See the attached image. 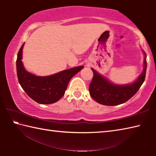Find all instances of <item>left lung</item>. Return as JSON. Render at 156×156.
<instances>
[{
	"mask_svg": "<svg viewBox=\"0 0 156 156\" xmlns=\"http://www.w3.org/2000/svg\"><path fill=\"white\" fill-rule=\"evenodd\" d=\"M144 62V70L137 80L133 84L126 85H116L111 83L103 76L91 69L94 76L89 89L92 98L100 104L108 106L118 105L127 101L137 93L144 81L147 66L146 54Z\"/></svg>",
	"mask_w": 156,
	"mask_h": 156,
	"instance_id": "left-lung-1",
	"label": "left lung"
}]
</instances>
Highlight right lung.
<instances>
[{"instance_id": "right-lung-1", "label": "right lung", "mask_w": 156, "mask_h": 156, "mask_svg": "<svg viewBox=\"0 0 156 156\" xmlns=\"http://www.w3.org/2000/svg\"><path fill=\"white\" fill-rule=\"evenodd\" d=\"M24 43L18 51L16 71L18 82L26 94L34 101L49 105L57 102L64 96L70 79L83 68L79 66L49 76H34L25 69L21 61Z\"/></svg>"}]
</instances>
